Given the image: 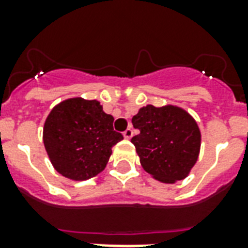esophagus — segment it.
<instances>
[{
    "label": "esophagus",
    "mask_w": 248,
    "mask_h": 248,
    "mask_svg": "<svg viewBox=\"0 0 248 248\" xmlns=\"http://www.w3.org/2000/svg\"><path fill=\"white\" fill-rule=\"evenodd\" d=\"M124 139H131L132 138V130L130 127L126 128L124 131Z\"/></svg>",
    "instance_id": "esophagus-1"
}]
</instances>
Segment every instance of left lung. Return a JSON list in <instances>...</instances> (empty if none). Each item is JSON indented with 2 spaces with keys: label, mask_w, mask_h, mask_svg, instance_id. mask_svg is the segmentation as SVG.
<instances>
[{
  "label": "left lung",
  "mask_w": 248,
  "mask_h": 248,
  "mask_svg": "<svg viewBox=\"0 0 248 248\" xmlns=\"http://www.w3.org/2000/svg\"><path fill=\"white\" fill-rule=\"evenodd\" d=\"M140 134L131 139L143 169L157 180L173 183L189 173L200 153L201 132L183 109L147 105L132 117Z\"/></svg>",
  "instance_id": "obj_1"
}]
</instances>
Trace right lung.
Masks as SVG:
<instances>
[{
    "label": "right lung",
    "instance_id": "right-lung-1",
    "mask_svg": "<svg viewBox=\"0 0 248 248\" xmlns=\"http://www.w3.org/2000/svg\"><path fill=\"white\" fill-rule=\"evenodd\" d=\"M113 121L96 100L76 97L56 105L44 127L45 148L56 171L73 180L101 172L112 147L124 139Z\"/></svg>",
    "mask_w": 248,
    "mask_h": 248
}]
</instances>
